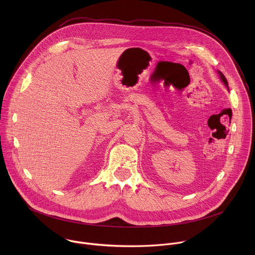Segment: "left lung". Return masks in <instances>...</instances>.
Wrapping results in <instances>:
<instances>
[{"mask_svg":"<svg viewBox=\"0 0 255 255\" xmlns=\"http://www.w3.org/2000/svg\"><path fill=\"white\" fill-rule=\"evenodd\" d=\"M218 74H219V76H220V79H221V81L224 83V85L228 88V82H227V80H226V78L224 77V75L222 74V72L221 71H219V70H218ZM228 90H229V88H228Z\"/></svg>","mask_w":255,"mask_h":255,"instance_id":"left-lung-1","label":"left lung"}]
</instances>
